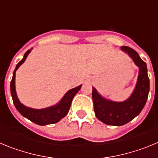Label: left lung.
I'll return each instance as SVG.
<instances>
[{
    "mask_svg": "<svg viewBox=\"0 0 158 158\" xmlns=\"http://www.w3.org/2000/svg\"><path fill=\"white\" fill-rule=\"evenodd\" d=\"M121 49L127 53L137 66L139 67L136 87L131 97L123 102H113L103 98L94 88L92 93L96 118L111 126H122L139 115L146 104L150 91V80L146 62L134 49L127 46L121 47Z\"/></svg>",
    "mask_w": 158,
    "mask_h": 158,
    "instance_id": "left-lung-1",
    "label": "left lung"
}]
</instances>
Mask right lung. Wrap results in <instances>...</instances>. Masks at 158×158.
Masks as SVG:
<instances>
[{
    "label": "right lung",
    "instance_id": "right-lung-1",
    "mask_svg": "<svg viewBox=\"0 0 158 158\" xmlns=\"http://www.w3.org/2000/svg\"><path fill=\"white\" fill-rule=\"evenodd\" d=\"M31 49L28 50L27 52L25 53L23 58L16 65V69L13 72V76H12V79L10 84V90L14 105L17 109V111L23 116L26 117L27 118H28L29 120L38 124V125L44 126V125H47V124L55 123L68 114L73 98L77 94V93L80 90L81 85H79L78 87L70 89L69 91L67 92L66 94L62 99V100L57 105L53 106V107H47L44 109H32V108L27 107L22 104L18 100L16 93V88H15L16 70L19 68V65L23 63L28 54L31 52Z\"/></svg>",
    "mask_w": 158,
    "mask_h": 158
}]
</instances>
